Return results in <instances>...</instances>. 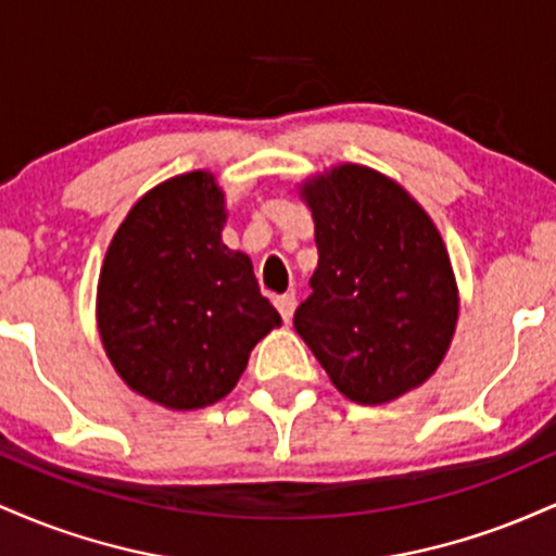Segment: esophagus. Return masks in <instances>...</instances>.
Returning a JSON list of instances; mask_svg holds the SVG:
<instances>
[{"label":"esophagus","instance_id":"esophagus-1","mask_svg":"<svg viewBox=\"0 0 556 556\" xmlns=\"http://www.w3.org/2000/svg\"><path fill=\"white\" fill-rule=\"evenodd\" d=\"M274 303H277V311L282 314L285 321H290L292 314H295V305H298L295 295H292V292H285V295H279L277 300H274Z\"/></svg>","mask_w":556,"mask_h":556}]
</instances>
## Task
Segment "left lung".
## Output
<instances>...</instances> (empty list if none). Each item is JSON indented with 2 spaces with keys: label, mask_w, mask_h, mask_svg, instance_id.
<instances>
[{
  "label": "left lung",
  "mask_w": 556,
  "mask_h": 556,
  "mask_svg": "<svg viewBox=\"0 0 556 556\" xmlns=\"http://www.w3.org/2000/svg\"><path fill=\"white\" fill-rule=\"evenodd\" d=\"M318 266L295 329L348 400L381 405L424 384L455 334V274L431 216L376 169L305 180Z\"/></svg>",
  "instance_id": "left-lung-1"
}]
</instances>
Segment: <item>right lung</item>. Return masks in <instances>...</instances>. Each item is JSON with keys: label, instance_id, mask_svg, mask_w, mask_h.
I'll return each instance as SVG.
<instances>
[{"label": "right lung", "instance_id": "add662e5", "mask_svg": "<svg viewBox=\"0 0 556 556\" xmlns=\"http://www.w3.org/2000/svg\"><path fill=\"white\" fill-rule=\"evenodd\" d=\"M225 222L214 175H177L130 208L101 266L96 318L114 371L172 410L227 397L282 324L251 258L222 242Z\"/></svg>", "mask_w": 556, "mask_h": 556}]
</instances>
